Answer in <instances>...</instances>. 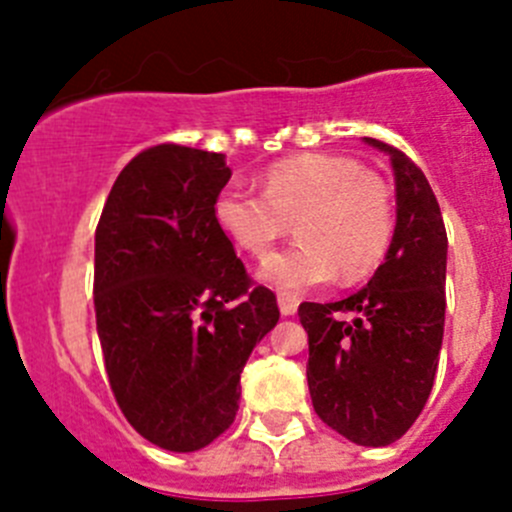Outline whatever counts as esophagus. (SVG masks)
Returning <instances> with one entry per match:
<instances>
[{
  "label": "esophagus",
  "instance_id": "1",
  "mask_svg": "<svg viewBox=\"0 0 512 512\" xmlns=\"http://www.w3.org/2000/svg\"><path fill=\"white\" fill-rule=\"evenodd\" d=\"M277 302H279V312H282L284 318H287V315H295L297 305H300V300H297L295 295H287V292H282V295L277 297Z\"/></svg>",
  "mask_w": 512,
  "mask_h": 512
}]
</instances>
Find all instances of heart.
<instances>
[{"label": "heart", "instance_id": "1", "mask_svg": "<svg viewBox=\"0 0 512 512\" xmlns=\"http://www.w3.org/2000/svg\"><path fill=\"white\" fill-rule=\"evenodd\" d=\"M212 212L230 241L259 259L295 223L300 241L269 256L261 269L264 282L287 292L318 287L336 274L343 282L366 277L395 235L387 184L341 153H305L271 166L264 192L228 184Z\"/></svg>", "mask_w": 512, "mask_h": 512}]
</instances>
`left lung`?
<instances>
[{"mask_svg":"<svg viewBox=\"0 0 512 512\" xmlns=\"http://www.w3.org/2000/svg\"><path fill=\"white\" fill-rule=\"evenodd\" d=\"M390 156L397 223L384 264L341 302H302L310 359L307 387L325 425L359 446H387L408 433L436 379L446 312V228L423 171L377 138ZM351 311L354 321H343Z\"/></svg>","mask_w":512,"mask_h":512,"instance_id":"obj_1","label":"left lung"}]
</instances>
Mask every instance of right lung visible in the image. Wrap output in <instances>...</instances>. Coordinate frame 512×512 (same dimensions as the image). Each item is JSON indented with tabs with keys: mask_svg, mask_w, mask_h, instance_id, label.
Listing matches in <instances>:
<instances>
[{
	"mask_svg": "<svg viewBox=\"0 0 512 512\" xmlns=\"http://www.w3.org/2000/svg\"><path fill=\"white\" fill-rule=\"evenodd\" d=\"M223 153L161 143L120 171L94 235V312L110 387L135 431L197 451L230 428L241 372L279 320L225 230Z\"/></svg>",
	"mask_w": 512,
	"mask_h": 512,
	"instance_id": "obj_1",
	"label": "right lung"
}]
</instances>
